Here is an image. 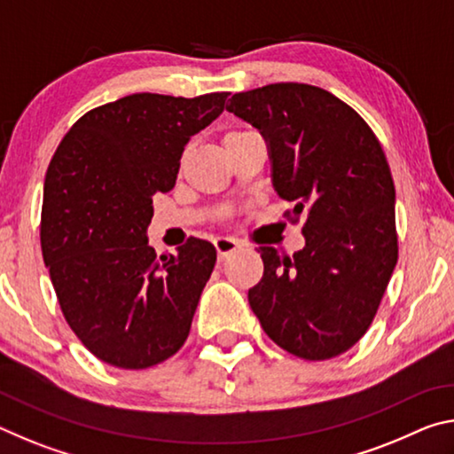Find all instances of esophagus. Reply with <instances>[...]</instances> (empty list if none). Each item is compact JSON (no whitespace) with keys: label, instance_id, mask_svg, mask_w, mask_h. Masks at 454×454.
Instances as JSON below:
<instances>
[{"label":"esophagus","instance_id":"obj_1","mask_svg":"<svg viewBox=\"0 0 454 454\" xmlns=\"http://www.w3.org/2000/svg\"><path fill=\"white\" fill-rule=\"evenodd\" d=\"M214 248L218 252V260H226L240 248V242L234 240V238H216L214 240Z\"/></svg>","mask_w":454,"mask_h":454}]
</instances>
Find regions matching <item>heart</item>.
I'll use <instances>...</instances> for the list:
<instances>
[{
  "mask_svg": "<svg viewBox=\"0 0 454 454\" xmlns=\"http://www.w3.org/2000/svg\"><path fill=\"white\" fill-rule=\"evenodd\" d=\"M246 134H250V129H232V132H228V134L224 136V144L234 142V140H238V137H242V136H246Z\"/></svg>",
  "mask_w": 454,
  "mask_h": 454,
  "instance_id": "heart-1",
  "label": "heart"
}]
</instances>
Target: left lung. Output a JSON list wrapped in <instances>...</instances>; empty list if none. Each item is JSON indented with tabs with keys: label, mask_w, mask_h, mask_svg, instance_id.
Here are the masks:
<instances>
[{
	"label": "left lung",
	"mask_w": 454,
	"mask_h": 454,
	"mask_svg": "<svg viewBox=\"0 0 454 454\" xmlns=\"http://www.w3.org/2000/svg\"><path fill=\"white\" fill-rule=\"evenodd\" d=\"M228 112L270 145L276 194L304 216L306 246L278 256L248 290L264 333L304 360L334 358L364 336L398 260L395 182L379 137L348 104L309 83L240 91Z\"/></svg>",
	"instance_id": "1"
}]
</instances>
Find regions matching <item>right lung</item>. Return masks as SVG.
Wrapping results in <instances>:
<instances>
[{"instance_id":"1","label":"right lung","mask_w":454,"mask_h":454,"mask_svg":"<svg viewBox=\"0 0 454 454\" xmlns=\"http://www.w3.org/2000/svg\"><path fill=\"white\" fill-rule=\"evenodd\" d=\"M226 98H120L83 114L53 153L43 262L67 325L107 364L142 371L186 342L216 250L188 238L178 256L158 258L145 228L152 196L174 188L184 145L220 116Z\"/></svg>"}]
</instances>
